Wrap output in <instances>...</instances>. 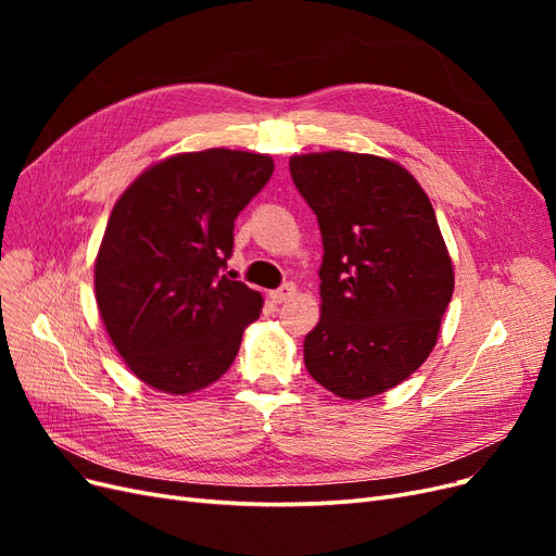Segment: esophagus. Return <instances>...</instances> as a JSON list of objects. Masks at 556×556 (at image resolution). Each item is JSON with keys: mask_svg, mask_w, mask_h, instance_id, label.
Segmentation results:
<instances>
[{"mask_svg": "<svg viewBox=\"0 0 556 556\" xmlns=\"http://www.w3.org/2000/svg\"><path fill=\"white\" fill-rule=\"evenodd\" d=\"M294 294H296V285L294 282H285V285H280L278 290L271 292V301H274V304H285V301L292 299Z\"/></svg>", "mask_w": 556, "mask_h": 556, "instance_id": "obj_1", "label": "esophagus"}]
</instances>
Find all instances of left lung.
<instances>
[{"mask_svg":"<svg viewBox=\"0 0 556 556\" xmlns=\"http://www.w3.org/2000/svg\"><path fill=\"white\" fill-rule=\"evenodd\" d=\"M290 174L325 245L308 374L348 401L382 394L425 364L452 299L431 201L403 166L376 155H296Z\"/></svg>","mask_w":556,"mask_h":556,"instance_id":"obj_1","label":"left lung"}]
</instances>
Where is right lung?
Listing matches in <instances>:
<instances>
[{
	"label": "right lung",
	"instance_id": "add662e5",
	"mask_svg": "<svg viewBox=\"0 0 556 556\" xmlns=\"http://www.w3.org/2000/svg\"><path fill=\"white\" fill-rule=\"evenodd\" d=\"M274 160L211 148L150 166L117 199L94 262L106 331L131 374L169 394L227 374L262 294L231 280L233 220Z\"/></svg>",
	"mask_w": 556,
	"mask_h": 556
}]
</instances>
